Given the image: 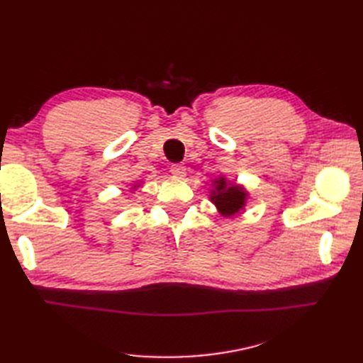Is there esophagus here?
Masks as SVG:
<instances>
[{
	"mask_svg": "<svg viewBox=\"0 0 363 363\" xmlns=\"http://www.w3.org/2000/svg\"><path fill=\"white\" fill-rule=\"evenodd\" d=\"M171 172H172L174 177L183 179L186 175V167L183 163H174V164H171Z\"/></svg>",
	"mask_w": 363,
	"mask_h": 363,
	"instance_id": "obj_1",
	"label": "esophagus"
}]
</instances>
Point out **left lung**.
<instances>
[{
    "label": "left lung",
    "instance_id": "obj_1",
    "mask_svg": "<svg viewBox=\"0 0 363 363\" xmlns=\"http://www.w3.org/2000/svg\"><path fill=\"white\" fill-rule=\"evenodd\" d=\"M216 188L212 191L211 200L218 207V211L223 213V216H232L238 213L240 208H244L245 200H247V192L240 186L232 184L227 186L225 179H218L215 180Z\"/></svg>",
    "mask_w": 363,
    "mask_h": 363
}]
</instances>
